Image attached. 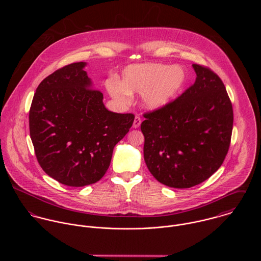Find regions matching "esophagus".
<instances>
[{"label":"esophagus","instance_id":"1","mask_svg":"<svg viewBox=\"0 0 261 261\" xmlns=\"http://www.w3.org/2000/svg\"><path fill=\"white\" fill-rule=\"evenodd\" d=\"M141 122H142V118H141V116H140V115H136L133 126H134L135 128H137V127H139V126L141 125Z\"/></svg>","mask_w":261,"mask_h":261}]
</instances>
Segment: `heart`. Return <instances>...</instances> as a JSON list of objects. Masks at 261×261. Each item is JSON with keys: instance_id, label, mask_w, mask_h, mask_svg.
I'll list each match as a JSON object with an SVG mask.
<instances>
[{"instance_id": "1", "label": "heart", "mask_w": 261, "mask_h": 261, "mask_svg": "<svg viewBox=\"0 0 261 261\" xmlns=\"http://www.w3.org/2000/svg\"><path fill=\"white\" fill-rule=\"evenodd\" d=\"M186 75L181 67L164 64H138L123 72L120 85L111 88L112 95L122 98L133 92H144L145 103L156 109L171 101L181 90Z\"/></svg>"}]
</instances>
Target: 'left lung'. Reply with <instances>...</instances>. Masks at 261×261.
<instances>
[{"mask_svg": "<svg viewBox=\"0 0 261 261\" xmlns=\"http://www.w3.org/2000/svg\"><path fill=\"white\" fill-rule=\"evenodd\" d=\"M194 84L176 99L144 113V158L162 184L185 189L209 179L223 164L231 142L233 109L221 78L193 64Z\"/></svg>", "mask_w": 261, "mask_h": 261, "instance_id": "obj_1", "label": "left lung"}]
</instances>
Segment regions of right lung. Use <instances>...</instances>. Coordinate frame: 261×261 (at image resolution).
Listing matches in <instances>:
<instances>
[{"label":"right lung","mask_w":261,"mask_h":261,"mask_svg":"<svg viewBox=\"0 0 261 261\" xmlns=\"http://www.w3.org/2000/svg\"><path fill=\"white\" fill-rule=\"evenodd\" d=\"M85 64H68L43 79L29 112L38 163L66 186L98 182L111 165L114 146L135 119L133 113L106 109L103 94L91 88Z\"/></svg>","instance_id":"obj_1"}]
</instances>
